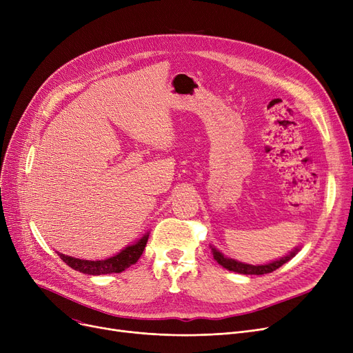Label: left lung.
<instances>
[{
    "label": "left lung",
    "mask_w": 353,
    "mask_h": 353,
    "mask_svg": "<svg viewBox=\"0 0 353 353\" xmlns=\"http://www.w3.org/2000/svg\"><path fill=\"white\" fill-rule=\"evenodd\" d=\"M213 250V257L217 261L219 265H221L223 268H226L228 270H232V272H236V273H242V274H266V273H272L273 270L279 269L282 265H285L288 261H290V259L299 252V249L296 248L293 252H290L288 256L279 259V261H274L272 263H268V265H261V266H253V265H246V263H242V262H237V261H233V259H229L226 257L225 254H221L219 250L216 249H212Z\"/></svg>",
    "instance_id": "left-lung-1"
}]
</instances>
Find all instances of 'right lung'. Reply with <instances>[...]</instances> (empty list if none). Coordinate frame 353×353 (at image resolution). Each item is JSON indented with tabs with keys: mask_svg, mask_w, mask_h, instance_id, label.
Wrapping results in <instances>:
<instances>
[{
	"mask_svg": "<svg viewBox=\"0 0 353 353\" xmlns=\"http://www.w3.org/2000/svg\"><path fill=\"white\" fill-rule=\"evenodd\" d=\"M147 240H148V234L143 236L136 245L125 248L119 254L105 259V261H83V259H76L61 253H59V256L71 269L79 270L85 274L99 276V274H108V273H120L139 261L140 256L143 254Z\"/></svg>",
	"mask_w": 353,
	"mask_h": 353,
	"instance_id": "obj_1",
	"label": "right lung"
}]
</instances>
